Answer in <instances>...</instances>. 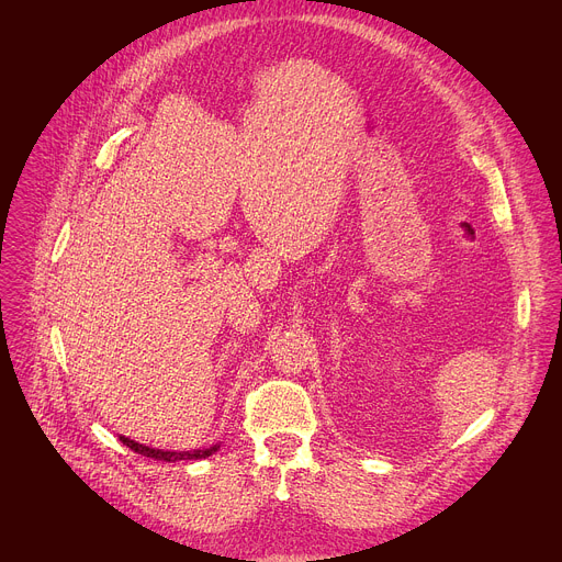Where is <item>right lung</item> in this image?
Here are the masks:
<instances>
[{"mask_svg":"<svg viewBox=\"0 0 562 562\" xmlns=\"http://www.w3.org/2000/svg\"><path fill=\"white\" fill-rule=\"evenodd\" d=\"M120 440L133 449L135 453H142L146 458H155V460H165V462H178V460H200V458H209L211 453H215L220 449V445H213L209 449H195V451H165V449H153V447H146V445H139L131 438H124L120 436Z\"/></svg>","mask_w":562,"mask_h":562,"instance_id":"1","label":"right lung"}]
</instances>
